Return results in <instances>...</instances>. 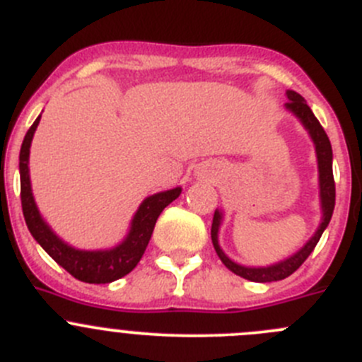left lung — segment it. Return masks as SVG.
Returning a JSON list of instances; mask_svg holds the SVG:
<instances>
[{
  "label": "left lung",
  "instance_id": "1",
  "mask_svg": "<svg viewBox=\"0 0 362 362\" xmlns=\"http://www.w3.org/2000/svg\"><path fill=\"white\" fill-rule=\"evenodd\" d=\"M286 110L290 113L296 115L300 120V124L304 125L308 132H310L311 139L315 143V152H317V160H318V185H320V205H322V221L320 226L317 228L313 237L296 252L290 258L283 259V262L274 263V265L269 267H244L238 265V263L231 262L226 255L221 249L219 240H217V233H219L221 221H223V214L219 210H216L212 221V230H210V235H212V244L214 249H216L217 256L221 258V262L228 267V269L233 272V274L240 276V278L249 279V281L255 283H270V281H279V279L288 278L290 274H293L304 262H306L308 256L313 252L315 245L320 240L322 233L327 228L329 221L332 217V210H334L336 203V187H334V177H332V148L331 141H329L327 134H325L324 127L320 125V122L317 120V117L313 115V111L310 110V106L306 104L303 95H299L293 90H288L286 92Z\"/></svg>",
  "mask_w": 362,
  "mask_h": 362
}]
</instances>
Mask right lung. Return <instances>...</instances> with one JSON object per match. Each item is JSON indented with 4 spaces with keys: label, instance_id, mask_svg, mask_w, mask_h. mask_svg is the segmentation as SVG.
Returning <instances> with one entry per match:
<instances>
[{
    "label": "right lung",
    "instance_id": "1",
    "mask_svg": "<svg viewBox=\"0 0 362 362\" xmlns=\"http://www.w3.org/2000/svg\"><path fill=\"white\" fill-rule=\"evenodd\" d=\"M38 122H40V117L33 122L30 131L24 136L19 153L21 203H23V214L28 230L33 235L35 240L44 247V251L79 281L100 285V283H111L124 278L138 265L146 245H148L150 237H152L157 217L171 202H175L180 196L182 187H175L170 189V191L148 196L139 205L138 212L132 217L131 230H129L127 237L117 247L106 249V251H83V249L72 247L66 242H63L49 228V224L42 219L37 203H35L33 192H31L28 160H30L31 139H33L35 131H37Z\"/></svg>",
    "mask_w": 362,
    "mask_h": 362
}]
</instances>
